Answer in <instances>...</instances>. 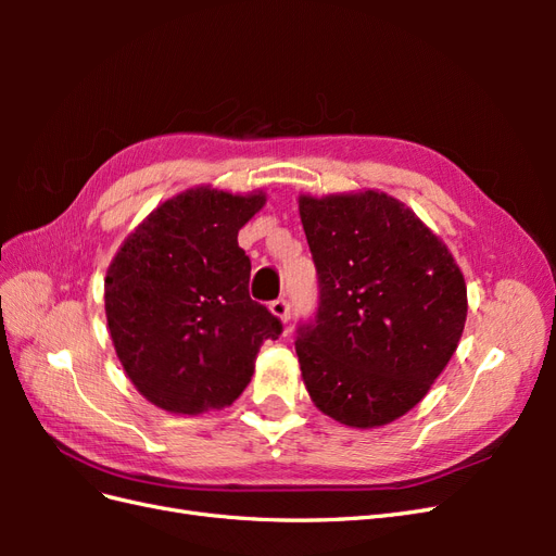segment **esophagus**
<instances>
[{"instance_id":"1","label":"esophagus","mask_w":556,"mask_h":556,"mask_svg":"<svg viewBox=\"0 0 556 556\" xmlns=\"http://www.w3.org/2000/svg\"><path fill=\"white\" fill-rule=\"evenodd\" d=\"M271 313H274L276 317H280L282 323H290V317H292V313H290V301H288V299H276V301H271Z\"/></svg>"}]
</instances>
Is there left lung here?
Listing matches in <instances>:
<instances>
[{
  "label": "left lung",
  "mask_w": 556,
  "mask_h": 556,
  "mask_svg": "<svg viewBox=\"0 0 556 556\" xmlns=\"http://www.w3.org/2000/svg\"><path fill=\"white\" fill-rule=\"evenodd\" d=\"M317 308L296 327L315 406L371 429L408 413L457 350L466 285L443 241L380 192L301 197Z\"/></svg>",
  "instance_id": "obj_1"
}]
</instances>
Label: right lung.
I'll return each instance as SVG.
<instances>
[{"instance_id": "obj_1", "label": "right lung", "mask_w": 556, "mask_h": 556, "mask_svg": "<svg viewBox=\"0 0 556 556\" xmlns=\"http://www.w3.org/2000/svg\"><path fill=\"white\" fill-rule=\"evenodd\" d=\"M264 194L190 190L134 229L106 274L109 331L129 380L155 406L197 415L245 390L282 323L250 299L239 229Z\"/></svg>"}]
</instances>
